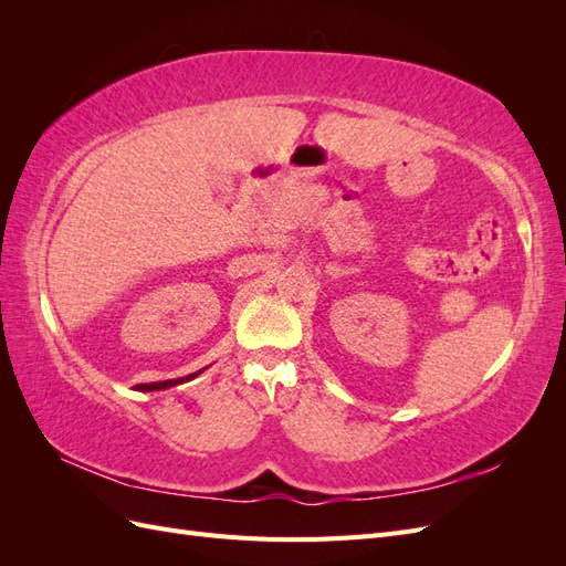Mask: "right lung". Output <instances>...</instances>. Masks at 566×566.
<instances>
[{
  "mask_svg": "<svg viewBox=\"0 0 566 566\" xmlns=\"http://www.w3.org/2000/svg\"><path fill=\"white\" fill-rule=\"evenodd\" d=\"M198 373H202V370H198ZM198 373H191V375H186V378H177V380H163V382H150V385H136L134 389H139V391H160V389H169V387H175V385H181L184 380L188 382L191 378H196Z\"/></svg>",
  "mask_w": 566,
  "mask_h": 566,
  "instance_id": "obj_1",
  "label": "right lung"
}]
</instances>
